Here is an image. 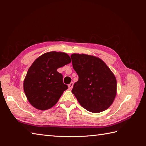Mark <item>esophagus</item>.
I'll return each instance as SVG.
<instances>
[{
	"label": "esophagus",
	"mask_w": 146,
	"mask_h": 146,
	"mask_svg": "<svg viewBox=\"0 0 146 146\" xmlns=\"http://www.w3.org/2000/svg\"><path fill=\"white\" fill-rule=\"evenodd\" d=\"M73 86H74V82H71L70 84H69V85H68L69 89V90H71L72 88H73Z\"/></svg>",
	"instance_id": "esophagus-1"
}]
</instances>
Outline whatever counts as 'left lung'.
I'll use <instances>...</instances> for the list:
<instances>
[{
    "label": "left lung",
    "instance_id": "1",
    "mask_svg": "<svg viewBox=\"0 0 146 146\" xmlns=\"http://www.w3.org/2000/svg\"><path fill=\"white\" fill-rule=\"evenodd\" d=\"M70 57L78 76L72 92L79 104L92 113L108 108L116 95V78L111 70L98 57L78 54Z\"/></svg>",
    "mask_w": 146,
    "mask_h": 146
}]
</instances>
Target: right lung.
Wrapping results in <instances>:
<instances>
[{"instance_id":"obj_1","label":"right lung","mask_w":146,"mask_h":146,"mask_svg":"<svg viewBox=\"0 0 146 146\" xmlns=\"http://www.w3.org/2000/svg\"><path fill=\"white\" fill-rule=\"evenodd\" d=\"M71 62L64 52L45 53L35 60L24 81V90L33 107L40 110L52 108L68 88L57 69Z\"/></svg>"}]
</instances>
